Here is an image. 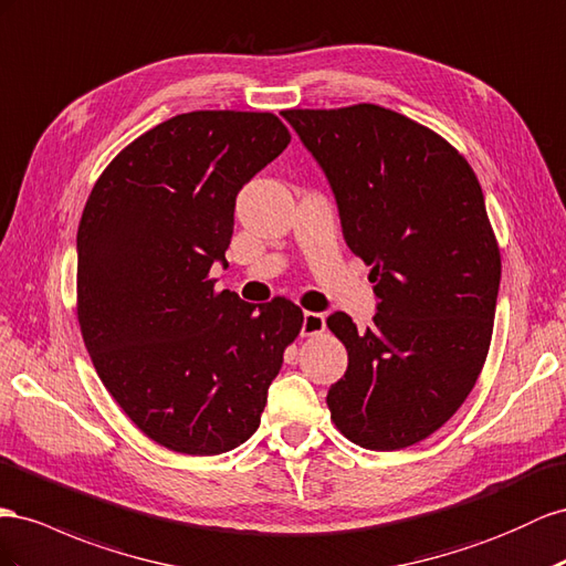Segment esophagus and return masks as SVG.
I'll use <instances>...</instances> for the list:
<instances>
[{
  "instance_id": "1",
  "label": "esophagus",
  "mask_w": 566,
  "mask_h": 566,
  "mask_svg": "<svg viewBox=\"0 0 566 566\" xmlns=\"http://www.w3.org/2000/svg\"><path fill=\"white\" fill-rule=\"evenodd\" d=\"M326 328V316L318 312H304L302 318V335H318Z\"/></svg>"
}]
</instances>
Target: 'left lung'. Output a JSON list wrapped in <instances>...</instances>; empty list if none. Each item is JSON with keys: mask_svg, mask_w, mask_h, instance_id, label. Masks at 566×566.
Wrapping results in <instances>:
<instances>
[{"mask_svg": "<svg viewBox=\"0 0 566 566\" xmlns=\"http://www.w3.org/2000/svg\"><path fill=\"white\" fill-rule=\"evenodd\" d=\"M326 174L347 248L371 266L374 324L326 318L347 347L331 419L366 450H402L462 407L483 369L500 250L483 190L438 133L378 104L287 109Z\"/></svg>", "mask_w": 566, "mask_h": 566, "instance_id": "left-lung-1", "label": "left lung"}]
</instances>
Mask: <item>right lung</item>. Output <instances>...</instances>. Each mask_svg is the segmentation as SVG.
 <instances>
[{
  "mask_svg": "<svg viewBox=\"0 0 566 566\" xmlns=\"http://www.w3.org/2000/svg\"><path fill=\"white\" fill-rule=\"evenodd\" d=\"M290 143L269 112L178 114L106 166L78 226V321L118 407L182 454H221L262 421L302 328L285 297L217 293L235 197Z\"/></svg>",
  "mask_w": 566,
  "mask_h": 566,
  "instance_id": "1",
  "label": "right lung"
}]
</instances>
